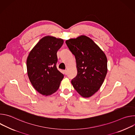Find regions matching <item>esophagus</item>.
Returning a JSON list of instances; mask_svg holds the SVG:
<instances>
[{"label": "esophagus", "instance_id": "1", "mask_svg": "<svg viewBox=\"0 0 135 135\" xmlns=\"http://www.w3.org/2000/svg\"><path fill=\"white\" fill-rule=\"evenodd\" d=\"M64 71V73H65V75H67V71L66 70H65Z\"/></svg>", "mask_w": 135, "mask_h": 135}]
</instances>
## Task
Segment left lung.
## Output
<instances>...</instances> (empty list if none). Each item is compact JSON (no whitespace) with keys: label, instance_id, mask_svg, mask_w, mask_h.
<instances>
[{"label":"left lung","instance_id":"1","mask_svg":"<svg viewBox=\"0 0 135 135\" xmlns=\"http://www.w3.org/2000/svg\"><path fill=\"white\" fill-rule=\"evenodd\" d=\"M66 43L75 55L78 74L71 80L76 91L84 98L91 97L102 85L107 73V59L102 50L89 37L81 35Z\"/></svg>","mask_w":135,"mask_h":135}]
</instances>
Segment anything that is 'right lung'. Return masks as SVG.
<instances>
[{
  "mask_svg": "<svg viewBox=\"0 0 135 135\" xmlns=\"http://www.w3.org/2000/svg\"><path fill=\"white\" fill-rule=\"evenodd\" d=\"M63 43L61 38L45 36L33 47L27 57L29 79L34 89L42 95L47 96L55 92L64 78L56 66V53Z\"/></svg>",
  "mask_w": 135,
  "mask_h": 135,
  "instance_id": "right-lung-1",
  "label": "right lung"
}]
</instances>
